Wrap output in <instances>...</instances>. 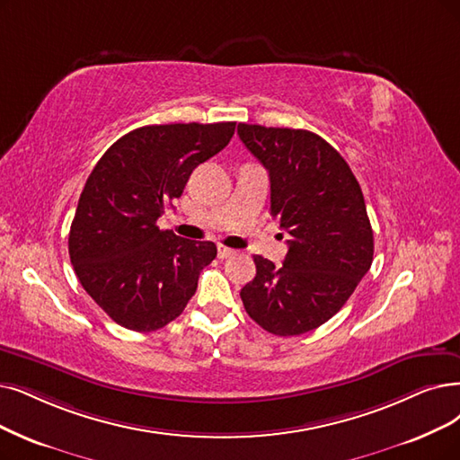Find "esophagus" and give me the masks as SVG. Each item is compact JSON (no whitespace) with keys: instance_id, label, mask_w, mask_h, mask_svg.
Returning a JSON list of instances; mask_svg holds the SVG:
<instances>
[{"instance_id":"34e87169","label":"esophagus","mask_w":460,"mask_h":460,"mask_svg":"<svg viewBox=\"0 0 460 460\" xmlns=\"http://www.w3.org/2000/svg\"><path fill=\"white\" fill-rule=\"evenodd\" d=\"M217 251H218V259H228V256H234V254H235V251L230 249V247H226V245H218Z\"/></svg>"}]
</instances>
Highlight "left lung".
I'll return each mask as SVG.
<instances>
[{
  "label": "left lung",
  "instance_id": "left-lung-1",
  "mask_svg": "<svg viewBox=\"0 0 460 460\" xmlns=\"http://www.w3.org/2000/svg\"><path fill=\"white\" fill-rule=\"evenodd\" d=\"M270 173L271 215L288 232L283 266L254 254L256 275L240 296L275 336H300L332 319L374 261V232L357 177L321 136L237 124Z\"/></svg>",
  "mask_w": 460,
  "mask_h": 460
}]
</instances>
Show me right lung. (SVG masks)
I'll use <instances>...</instances> for the list:
<instances>
[{
	"label": "right lung",
	"instance_id": "add662e5",
	"mask_svg": "<svg viewBox=\"0 0 460 460\" xmlns=\"http://www.w3.org/2000/svg\"><path fill=\"white\" fill-rule=\"evenodd\" d=\"M234 130L235 122L143 126L109 146L88 175L69 230V259L88 296L117 324L153 332L194 296L217 245L160 230L156 220Z\"/></svg>",
	"mask_w": 460,
	"mask_h": 460
}]
</instances>
